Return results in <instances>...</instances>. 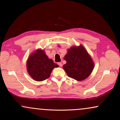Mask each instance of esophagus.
<instances>
[{"instance_id": "34e87169", "label": "esophagus", "mask_w": 120, "mask_h": 120, "mask_svg": "<svg viewBox=\"0 0 120 120\" xmlns=\"http://www.w3.org/2000/svg\"><path fill=\"white\" fill-rule=\"evenodd\" d=\"M58 64L59 66L60 67H62V64L61 62H59Z\"/></svg>"}]
</instances>
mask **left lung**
I'll return each mask as SVG.
<instances>
[{
  "mask_svg": "<svg viewBox=\"0 0 120 120\" xmlns=\"http://www.w3.org/2000/svg\"><path fill=\"white\" fill-rule=\"evenodd\" d=\"M64 59L67 63L63 68L69 77L77 81L86 79L94 69L92 58L82 45L70 48Z\"/></svg>",
  "mask_w": 120,
  "mask_h": 120,
  "instance_id": "obj_1",
  "label": "left lung"
}]
</instances>
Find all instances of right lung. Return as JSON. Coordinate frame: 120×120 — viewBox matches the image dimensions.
Here are the masks:
<instances>
[{
  "instance_id": "obj_1",
  "label": "right lung",
  "mask_w": 120,
  "mask_h": 120,
  "mask_svg": "<svg viewBox=\"0 0 120 120\" xmlns=\"http://www.w3.org/2000/svg\"><path fill=\"white\" fill-rule=\"evenodd\" d=\"M59 66L50 59L43 50L38 49L28 59L27 69L28 73L37 81H42L48 79L54 68Z\"/></svg>"
}]
</instances>
